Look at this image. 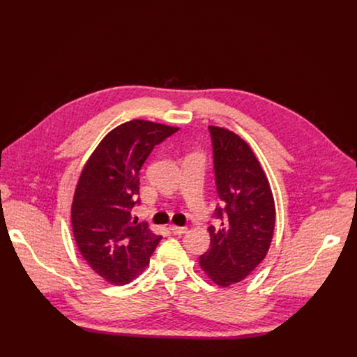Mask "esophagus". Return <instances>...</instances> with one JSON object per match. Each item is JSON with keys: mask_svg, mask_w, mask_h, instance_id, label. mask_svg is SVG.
<instances>
[{"mask_svg": "<svg viewBox=\"0 0 357 357\" xmlns=\"http://www.w3.org/2000/svg\"><path fill=\"white\" fill-rule=\"evenodd\" d=\"M169 230L172 231V234L175 236H181V234H185L188 231L186 227H182V226H171Z\"/></svg>", "mask_w": 357, "mask_h": 357, "instance_id": "esophagus-1", "label": "esophagus"}]
</instances>
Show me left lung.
Returning a JSON list of instances; mask_svg holds the SVG:
<instances>
[{
    "label": "left lung",
    "instance_id": "1",
    "mask_svg": "<svg viewBox=\"0 0 357 357\" xmlns=\"http://www.w3.org/2000/svg\"><path fill=\"white\" fill-rule=\"evenodd\" d=\"M213 171L222 200L209 226L211 248L199 264L220 287L240 282L267 256L274 226V197L264 171L250 146L234 132L209 127Z\"/></svg>",
    "mask_w": 357,
    "mask_h": 357
}]
</instances>
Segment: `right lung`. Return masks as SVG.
Listing matches in <instances>:
<instances>
[{"label": "right lung", "instance_id": "add662e5", "mask_svg": "<svg viewBox=\"0 0 357 357\" xmlns=\"http://www.w3.org/2000/svg\"><path fill=\"white\" fill-rule=\"evenodd\" d=\"M179 128L144 120L124 123L109 132L79 178L72 227L87 264L112 284L134 280L149 263L162 236L138 223L139 172L155 145Z\"/></svg>", "mask_w": 357, "mask_h": 357}]
</instances>
